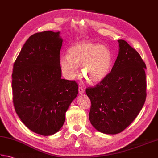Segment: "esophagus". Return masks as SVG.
<instances>
[{"mask_svg":"<svg viewBox=\"0 0 158 158\" xmlns=\"http://www.w3.org/2000/svg\"><path fill=\"white\" fill-rule=\"evenodd\" d=\"M84 89H83L82 87H78V92H79V94H82L83 93H84Z\"/></svg>","mask_w":158,"mask_h":158,"instance_id":"esophagus-1","label":"esophagus"}]
</instances>
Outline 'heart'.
Returning <instances> with one entry per match:
<instances>
[{
    "mask_svg": "<svg viewBox=\"0 0 158 158\" xmlns=\"http://www.w3.org/2000/svg\"><path fill=\"white\" fill-rule=\"evenodd\" d=\"M68 53L59 58L61 72L67 79L78 75L80 64L82 76L91 83L101 82L111 71L113 55L106 46L84 41L73 44Z\"/></svg>",
    "mask_w": 158,
    "mask_h": 158,
    "instance_id": "heart-1",
    "label": "heart"
}]
</instances>
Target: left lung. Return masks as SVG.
Listing matches in <instances>:
<instances>
[{
	"label": "left lung",
	"mask_w": 158,
	"mask_h": 158,
	"mask_svg": "<svg viewBox=\"0 0 158 158\" xmlns=\"http://www.w3.org/2000/svg\"><path fill=\"white\" fill-rule=\"evenodd\" d=\"M119 53L108 76L86 89L91 105L89 118L98 131L117 134L132 123L145 102L146 64L125 40H118Z\"/></svg>",
	"instance_id": "left-lung-1"
}]
</instances>
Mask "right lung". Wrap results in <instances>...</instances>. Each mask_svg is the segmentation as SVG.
<instances>
[{
    "label": "right lung",
    "mask_w": 158,
    "mask_h": 158,
    "mask_svg": "<svg viewBox=\"0 0 158 158\" xmlns=\"http://www.w3.org/2000/svg\"><path fill=\"white\" fill-rule=\"evenodd\" d=\"M60 32L33 34L14 64L13 102L17 115L31 131L47 136L58 132L78 94L74 80L61 78Z\"/></svg>",
    "instance_id": "obj_1"
}]
</instances>
